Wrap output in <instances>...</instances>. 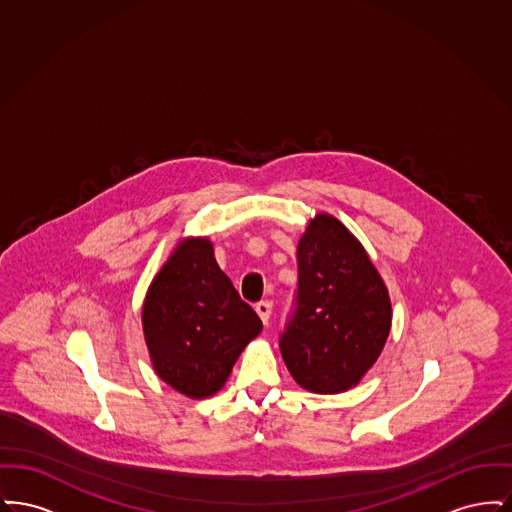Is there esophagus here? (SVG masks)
Returning a JSON list of instances; mask_svg holds the SVG:
<instances>
[{
    "label": "esophagus",
    "instance_id": "1",
    "mask_svg": "<svg viewBox=\"0 0 512 512\" xmlns=\"http://www.w3.org/2000/svg\"><path fill=\"white\" fill-rule=\"evenodd\" d=\"M255 311H257V315L261 317V320L268 324V318H270V313H272V301H268V299H263V301H259L257 305H255Z\"/></svg>",
    "mask_w": 512,
    "mask_h": 512
}]
</instances>
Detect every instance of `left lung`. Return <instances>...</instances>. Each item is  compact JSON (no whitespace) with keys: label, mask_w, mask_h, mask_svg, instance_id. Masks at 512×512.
Masks as SVG:
<instances>
[{"label":"left lung","mask_w":512,"mask_h":512,"mask_svg":"<svg viewBox=\"0 0 512 512\" xmlns=\"http://www.w3.org/2000/svg\"><path fill=\"white\" fill-rule=\"evenodd\" d=\"M390 326V295L363 245L318 215L297 244V290L280 334L293 380L317 393L349 390L380 357Z\"/></svg>","instance_id":"left-lung-1"}]
</instances>
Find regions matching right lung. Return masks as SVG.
<instances>
[{
	"instance_id": "add662e5",
	"label": "right lung",
	"mask_w": 512,
	"mask_h": 512,
	"mask_svg": "<svg viewBox=\"0 0 512 512\" xmlns=\"http://www.w3.org/2000/svg\"><path fill=\"white\" fill-rule=\"evenodd\" d=\"M142 322L159 378L194 399L217 393L245 345L263 330L207 240L176 247L149 286Z\"/></svg>"
}]
</instances>
